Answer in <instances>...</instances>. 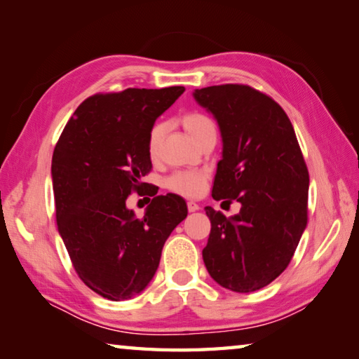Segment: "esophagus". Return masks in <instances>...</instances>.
I'll return each instance as SVG.
<instances>
[{"instance_id": "esophagus-1", "label": "esophagus", "mask_w": 359, "mask_h": 359, "mask_svg": "<svg viewBox=\"0 0 359 359\" xmlns=\"http://www.w3.org/2000/svg\"><path fill=\"white\" fill-rule=\"evenodd\" d=\"M187 208H188V210H190V212H196V210L201 209V205L196 204V203H193V201H188L187 203Z\"/></svg>"}]
</instances>
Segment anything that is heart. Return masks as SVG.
Returning <instances> with one entry per match:
<instances>
[{
  "label": "heart",
  "mask_w": 359,
  "mask_h": 359,
  "mask_svg": "<svg viewBox=\"0 0 359 359\" xmlns=\"http://www.w3.org/2000/svg\"><path fill=\"white\" fill-rule=\"evenodd\" d=\"M182 125L187 130L188 135L193 137V141L201 144L210 136H217V125L208 114L191 111L182 115ZM163 136H165V125L155 123L151 126L147 136V150L151 160H155L160 155ZM205 174L199 171H179L174 172L166 180V187L174 193H179L182 196H198L204 190Z\"/></svg>",
  "instance_id": "b5f03b06"
}]
</instances>
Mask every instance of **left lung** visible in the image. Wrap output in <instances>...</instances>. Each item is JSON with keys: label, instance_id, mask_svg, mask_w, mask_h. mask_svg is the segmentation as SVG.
I'll return each mask as SVG.
<instances>
[{"label": "left lung", "instance_id": "left-lung-1", "mask_svg": "<svg viewBox=\"0 0 359 359\" xmlns=\"http://www.w3.org/2000/svg\"><path fill=\"white\" fill-rule=\"evenodd\" d=\"M194 100L215 115L223 137L212 198L241 203L231 218L205 208L204 264L218 285L250 293L287 269L306 229V161L288 115L269 95L224 83L196 90Z\"/></svg>", "mask_w": 359, "mask_h": 359}]
</instances>
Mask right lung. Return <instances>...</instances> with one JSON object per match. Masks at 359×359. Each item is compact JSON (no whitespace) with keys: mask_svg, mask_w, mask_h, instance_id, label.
<instances>
[{"mask_svg":"<svg viewBox=\"0 0 359 359\" xmlns=\"http://www.w3.org/2000/svg\"><path fill=\"white\" fill-rule=\"evenodd\" d=\"M184 87L96 93L68 120L52 156L57 226L77 276L95 293L123 301L147 287L169 234L187 218L177 194L156 196L142 218L126 198L149 184L147 136Z\"/></svg>","mask_w":359,"mask_h":359,"instance_id":"1","label":"right lung"}]
</instances>
